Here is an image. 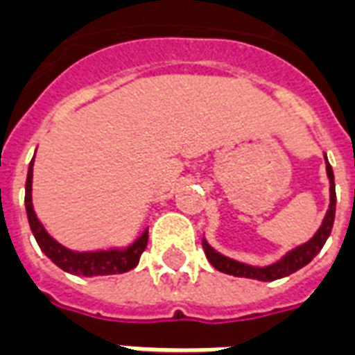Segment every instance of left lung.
Listing matches in <instances>:
<instances>
[{"label": "left lung", "instance_id": "left-lung-1", "mask_svg": "<svg viewBox=\"0 0 355 355\" xmlns=\"http://www.w3.org/2000/svg\"><path fill=\"white\" fill-rule=\"evenodd\" d=\"M326 173H328L329 178V208L324 220H322V225L318 227V231L315 232V236L307 240L302 245H296L294 250H291L288 253L281 257L279 261L272 262L268 266H251V264H245V262L234 261V259H229V257L221 255L218 251L214 250L212 245L202 238V250H205V255H207L208 262L212 264L216 270H220L223 274L234 275V277H245V279H257V281H275L281 279V277H286V275L294 274L300 268L307 266L313 259H315L320 250L324 248V243L331 234V229H334L335 221V202H337V197H335V178H334V169L329 166L328 158H326Z\"/></svg>", "mask_w": 355, "mask_h": 355}]
</instances>
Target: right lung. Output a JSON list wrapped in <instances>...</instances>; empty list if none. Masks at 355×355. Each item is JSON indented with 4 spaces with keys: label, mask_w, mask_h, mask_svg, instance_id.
<instances>
[{
    "label": "right lung",
    "mask_w": 355,
    "mask_h": 355,
    "mask_svg": "<svg viewBox=\"0 0 355 355\" xmlns=\"http://www.w3.org/2000/svg\"><path fill=\"white\" fill-rule=\"evenodd\" d=\"M33 164L35 156L27 169L26 180V212L27 221L31 227L35 240L39 243L48 259L55 266H59L63 272L72 275H83V277H96V275H115L130 272L137 266L139 257L147 248L148 242V229L135 238L134 242L126 248H112V250H98V251H72L64 248L58 240L48 234L42 223L37 218L33 208V199H31V184H33Z\"/></svg>",
    "instance_id": "obj_1"
}]
</instances>
